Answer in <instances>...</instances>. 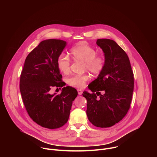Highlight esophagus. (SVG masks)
Segmentation results:
<instances>
[{
	"instance_id": "esophagus-1",
	"label": "esophagus",
	"mask_w": 157,
	"mask_h": 157,
	"mask_svg": "<svg viewBox=\"0 0 157 157\" xmlns=\"http://www.w3.org/2000/svg\"><path fill=\"white\" fill-rule=\"evenodd\" d=\"M78 94H79V96H81V95H82V91L80 90V89H78Z\"/></svg>"
}]
</instances>
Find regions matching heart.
<instances>
[{
  "instance_id": "obj_1",
  "label": "heart",
  "mask_w": 157,
  "mask_h": 157,
  "mask_svg": "<svg viewBox=\"0 0 157 157\" xmlns=\"http://www.w3.org/2000/svg\"><path fill=\"white\" fill-rule=\"evenodd\" d=\"M71 53L75 61L84 63V70L93 74L100 73L104 68V59L101 56L96 55L97 52L93 47L85 44H81L71 50ZM70 59L64 53L61 54L57 60L59 70L64 74H68L70 71ZM87 75H75L68 78V83L73 86L82 88L89 79Z\"/></svg>"
}]
</instances>
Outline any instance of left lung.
<instances>
[{
	"instance_id": "8db88e82",
	"label": "left lung",
	"mask_w": 157,
	"mask_h": 157,
	"mask_svg": "<svg viewBox=\"0 0 157 157\" xmlns=\"http://www.w3.org/2000/svg\"><path fill=\"white\" fill-rule=\"evenodd\" d=\"M96 44L104 53V66L88 86L93 93L84 91L82 96L87 100L89 121L94 126L106 128L127 114L133 91V74L127 55L115 41L101 38Z\"/></svg>"
}]
</instances>
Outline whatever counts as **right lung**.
<instances>
[{
	"label": "right lung",
	"mask_w": 157,
	"mask_h": 157,
	"mask_svg": "<svg viewBox=\"0 0 157 157\" xmlns=\"http://www.w3.org/2000/svg\"><path fill=\"white\" fill-rule=\"evenodd\" d=\"M67 42L59 39L41 41L27 56L20 75V91L32 119L43 127L54 129L68 121L76 89L67 86L59 94L50 93L56 86H65L57 65Z\"/></svg>",
	"instance_id": "right-lung-1"
}]
</instances>
